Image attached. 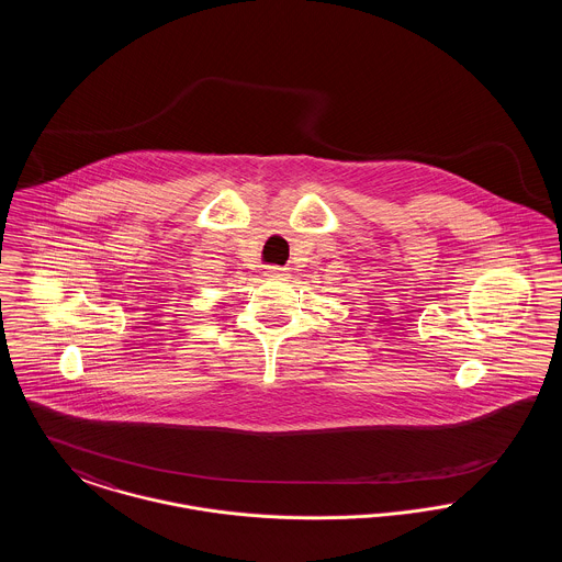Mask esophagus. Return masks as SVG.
I'll use <instances>...</instances> for the list:
<instances>
[{"mask_svg":"<svg viewBox=\"0 0 562 562\" xmlns=\"http://www.w3.org/2000/svg\"><path fill=\"white\" fill-rule=\"evenodd\" d=\"M268 276L269 278H273V280H284V278L289 276V271L282 268H269Z\"/></svg>","mask_w":562,"mask_h":562,"instance_id":"34e87169","label":"esophagus"}]
</instances>
